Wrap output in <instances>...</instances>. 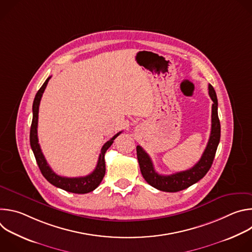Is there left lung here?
<instances>
[{"mask_svg":"<svg viewBox=\"0 0 252 252\" xmlns=\"http://www.w3.org/2000/svg\"><path fill=\"white\" fill-rule=\"evenodd\" d=\"M208 94L213 101L211 112V131L207 146L200 159L194 166L188 170L179 171L169 175L158 174L155 170L154 163L150 156L143 151L141 147H136V156L141 174L146 179V182L155 189L167 192H176L186 189L200 181L211 167L220 140V123L218 114V97L211 85H208Z\"/></svg>","mask_w":252,"mask_h":252,"instance_id":"1","label":"left lung"}]
</instances>
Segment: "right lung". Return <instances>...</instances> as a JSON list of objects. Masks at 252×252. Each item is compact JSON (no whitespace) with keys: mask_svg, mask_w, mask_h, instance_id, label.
Wrapping results in <instances>:
<instances>
[{"mask_svg":"<svg viewBox=\"0 0 252 252\" xmlns=\"http://www.w3.org/2000/svg\"><path fill=\"white\" fill-rule=\"evenodd\" d=\"M50 79H51V77H49L46 80L44 85L38 91L37 94H35L33 102H32V126H31V130H30V143H31L32 151L34 155L35 160H37V163L39 165V168H40L42 174L45 176V178L50 184H52L53 186H55L59 189H63L65 191L73 192V193L84 194V193L91 192V191L94 190L99 186V184L101 183L102 178L104 176V173H105L104 154H105V152L113 145L115 138L120 133H122V131L118 132L116 135H114L110 140H107L102 146L96 166L92 173H90L86 176H80V177H64V176L58 175L48 164V162L42 153L41 147L39 145V139H38L39 106H40V101H41L42 95L46 90V87H47Z\"/></svg>","mask_w":252,"mask_h":252,"instance_id":"right-lung-1","label":"right lung"}]
</instances>
